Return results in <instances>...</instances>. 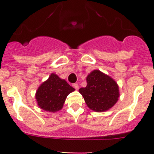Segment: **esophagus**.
Segmentation results:
<instances>
[{
    "mask_svg": "<svg viewBox=\"0 0 154 154\" xmlns=\"http://www.w3.org/2000/svg\"><path fill=\"white\" fill-rule=\"evenodd\" d=\"M73 86H74V88H75L76 90L79 89V85L77 84V83H74V84H73Z\"/></svg>",
    "mask_w": 154,
    "mask_h": 154,
    "instance_id": "obj_1",
    "label": "esophagus"
}]
</instances>
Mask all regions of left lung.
<instances>
[{
    "instance_id": "left-lung-1",
    "label": "left lung",
    "mask_w": 154,
    "mask_h": 154,
    "mask_svg": "<svg viewBox=\"0 0 154 154\" xmlns=\"http://www.w3.org/2000/svg\"><path fill=\"white\" fill-rule=\"evenodd\" d=\"M87 86L80 88L86 105L95 112H104L112 108L119 97V88L112 77L99 70H94L86 77Z\"/></svg>"
}]
</instances>
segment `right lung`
Masks as SVG:
<instances>
[{
	"label": "right lung",
	"mask_w": 154,
	"mask_h": 154,
	"mask_svg": "<svg viewBox=\"0 0 154 154\" xmlns=\"http://www.w3.org/2000/svg\"><path fill=\"white\" fill-rule=\"evenodd\" d=\"M74 90L66 80L52 73L38 88L35 99L40 108L55 112L63 108L67 96Z\"/></svg>",
	"instance_id": "1"
}]
</instances>
